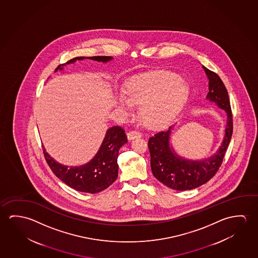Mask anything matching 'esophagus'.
I'll use <instances>...</instances> for the list:
<instances>
[{"label":"esophagus","mask_w":258,"mask_h":258,"mask_svg":"<svg viewBox=\"0 0 258 258\" xmlns=\"http://www.w3.org/2000/svg\"><path fill=\"white\" fill-rule=\"evenodd\" d=\"M142 137V134L137 131H131L127 133V138L129 141L131 140L136 139V138H140Z\"/></svg>","instance_id":"1"}]
</instances>
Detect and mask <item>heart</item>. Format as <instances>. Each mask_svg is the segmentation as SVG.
<instances>
[{
  "label": "heart",
  "instance_id": "1",
  "mask_svg": "<svg viewBox=\"0 0 258 258\" xmlns=\"http://www.w3.org/2000/svg\"><path fill=\"white\" fill-rule=\"evenodd\" d=\"M187 82L177 74L165 71L136 74L126 82L125 92L116 95V108L129 115L135 104H142L141 115L151 127H163L172 122L188 99Z\"/></svg>",
  "mask_w": 258,
  "mask_h": 258
}]
</instances>
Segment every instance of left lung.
I'll return each mask as SVG.
<instances>
[{
    "label": "left lung",
    "instance_id": "8db88e82",
    "mask_svg": "<svg viewBox=\"0 0 258 258\" xmlns=\"http://www.w3.org/2000/svg\"><path fill=\"white\" fill-rule=\"evenodd\" d=\"M209 80L206 99L216 104L227 115L225 135L216 153L204 160H189L176 153L170 143L173 124L166 131H160L149 139L151 168L157 179L169 188L185 191L197 188L211 179L221 167L233 132L232 113L229 95L218 74L203 66Z\"/></svg>",
    "mask_w": 258,
    "mask_h": 258
}]
</instances>
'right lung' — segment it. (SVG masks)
Returning a JSON list of instances; mask_svg holds the SVG:
<instances>
[{
    "label": "right lung",
    "instance_id": "1",
    "mask_svg": "<svg viewBox=\"0 0 258 258\" xmlns=\"http://www.w3.org/2000/svg\"><path fill=\"white\" fill-rule=\"evenodd\" d=\"M90 59L96 61L107 62L111 61V56H91V57H75L66 63L58 66L54 72L61 71L63 66L74 63L77 60ZM127 143V137L123 128L113 126L106 130L97 154L88 163L71 167L60 164L45 152H43L45 160L52 169L53 174L70 187L80 192L96 194L107 188L115 182L118 176L117 158L120 148Z\"/></svg>",
    "mask_w": 258,
    "mask_h": 258
}]
</instances>
